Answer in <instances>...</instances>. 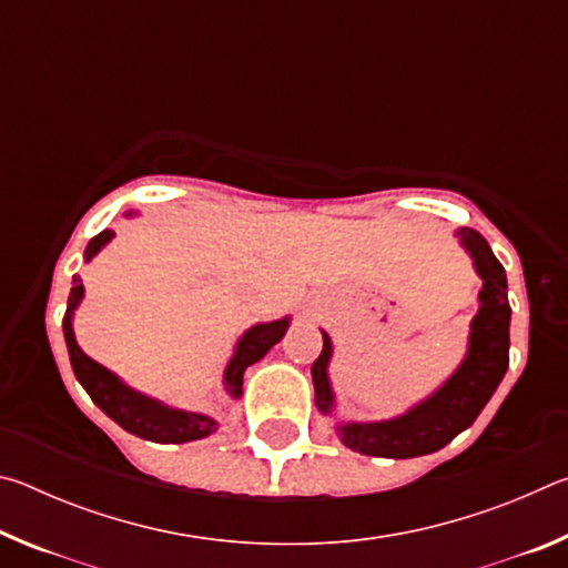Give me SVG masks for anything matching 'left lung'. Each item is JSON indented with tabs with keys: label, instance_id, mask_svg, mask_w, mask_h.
Instances as JSON below:
<instances>
[{
	"label": "left lung",
	"instance_id": "8db88e82",
	"mask_svg": "<svg viewBox=\"0 0 568 568\" xmlns=\"http://www.w3.org/2000/svg\"><path fill=\"white\" fill-rule=\"evenodd\" d=\"M460 243L474 255L476 271L484 277L480 287V311L470 325V348L464 365L454 373L434 398L420 403L406 416L386 423H351L341 426L343 444L365 456L413 458L426 456L450 444L494 396L508 368V321L511 305L506 295V271L491 253V245L474 227L458 230ZM331 358V341L323 333V351L313 361L315 406L323 413L331 408V383L325 365Z\"/></svg>",
	"mask_w": 568,
	"mask_h": 568
}]
</instances>
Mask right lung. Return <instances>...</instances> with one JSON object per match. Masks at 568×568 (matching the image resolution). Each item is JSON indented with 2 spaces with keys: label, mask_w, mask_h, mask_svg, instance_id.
Masks as SVG:
<instances>
[{
  "label": "right lung",
  "mask_w": 568,
  "mask_h": 568,
  "mask_svg": "<svg viewBox=\"0 0 568 568\" xmlns=\"http://www.w3.org/2000/svg\"><path fill=\"white\" fill-rule=\"evenodd\" d=\"M112 235H114L112 230H102L100 235H94L90 240L88 250H84V257L90 261V257L98 253V250L108 243ZM72 283L74 285H72L70 301H67L62 328H64L67 351H70L72 371L77 381L82 383V388L90 393V398L98 403V406L108 413L114 423H120L128 434L155 440V444H185V440L205 438L207 434H213L215 430L213 418L200 416V413L162 408L160 403L140 396V393L130 390L128 386H122V383L114 378L108 368H102L100 363H94L80 351V345H77L74 333H72V311L77 307V303H80L84 287H82L80 275H74ZM285 328H287V321H275V323L255 325V328H250L243 335V341L237 343V351L225 371V388L230 396H240V393H243L245 368L247 365H253L255 361H261L263 355L283 338Z\"/></svg>",
  "instance_id": "obj_1"
}]
</instances>
